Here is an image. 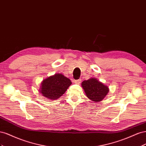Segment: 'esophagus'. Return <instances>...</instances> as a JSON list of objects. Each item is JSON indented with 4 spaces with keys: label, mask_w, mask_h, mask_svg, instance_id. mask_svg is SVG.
<instances>
[{
    "label": "esophagus",
    "mask_w": 146,
    "mask_h": 146,
    "mask_svg": "<svg viewBox=\"0 0 146 146\" xmlns=\"http://www.w3.org/2000/svg\"><path fill=\"white\" fill-rule=\"evenodd\" d=\"M80 82H81L80 79H78V80H74V83H76V84H80Z\"/></svg>",
    "instance_id": "esophagus-1"
}]
</instances>
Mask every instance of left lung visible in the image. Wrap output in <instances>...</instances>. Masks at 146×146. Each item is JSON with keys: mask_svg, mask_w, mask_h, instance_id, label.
Wrapping results in <instances>:
<instances>
[{"mask_svg": "<svg viewBox=\"0 0 146 146\" xmlns=\"http://www.w3.org/2000/svg\"><path fill=\"white\" fill-rule=\"evenodd\" d=\"M82 86L88 99L94 102L102 100L109 92V88L96 78H91L82 83Z\"/></svg>", "mask_w": 146, "mask_h": 146, "instance_id": "left-lung-1", "label": "left lung"}]
</instances>
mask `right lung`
Instances as JSON below:
<instances>
[{
	"mask_svg": "<svg viewBox=\"0 0 146 146\" xmlns=\"http://www.w3.org/2000/svg\"><path fill=\"white\" fill-rule=\"evenodd\" d=\"M72 82L61 74H56L44 79L41 83L39 92L45 98L58 99L68 89Z\"/></svg>",
	"mask_w": 146,
	"mask_h": 146,
	"instance_id": "add662e5",
	"label": "right lung"
}]
</instances>
